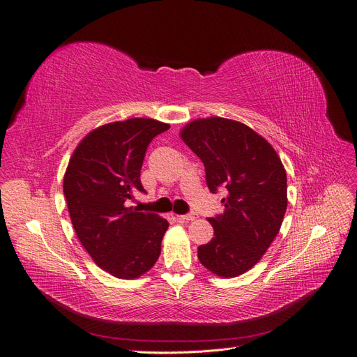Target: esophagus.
I'll list each match as a JSON object with an SVG mask.
<instances>
[{
	"instance_id": "esophagus-1",
	"label": "esophagus",
	"mask_w": 357,
	"mask_h": 357,
	"mask_svg": "<svg viewBox=\"0 0 357 357\" xmlns=\"http://www.w3.org/2000/svg\"><path fill=\"white\" fill-rule=\"evenodd\" d=\"M178 219H181V220H186V222H192V220H195L197 218H198V214L197 213H189V214H180V215H177Z\"/></svg>"
}]
</instances>
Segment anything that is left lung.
Listing matches in <instances>:
<instances>
[{"instance_id": "left-lung-1", "label": "left lung", "mask_w": 357, "mask_h": 357, "mask_svg": "<svg viewBox=\"0 0 357 357\" xmlns=\"http://www.w3.org/2000/svg\"><path fill=\"white\" fill-rule=\"evenodd\" d=\"M180 137L205 167L208 189H226L223 214L208 222L214 236L198 247L199 262L223 278L261 261L287 208V177L274 147L250 126L219 116L197 119Z\"/></svg>"}]
</instances>
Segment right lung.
<instances>
[{
	"mask_svg": "<svg viewBox=\"0 0 357 357\" xmlns=\"http://www.w3.org/2000/svg\"><path fill=\"white\" fill-rule=\"evenodd\" d=\"M168 123L147 117L95 128L73 152L63 195L75 235L92 261L116 278L134 280L156 264L167 219L128 207L146 192L139 172L147 146Z\"/></svg>",
	"mask_w": 357,
	"mask_h": 357,
	"instance_id": "obj_1",
	"label": "right lung"
}]
</instances>
